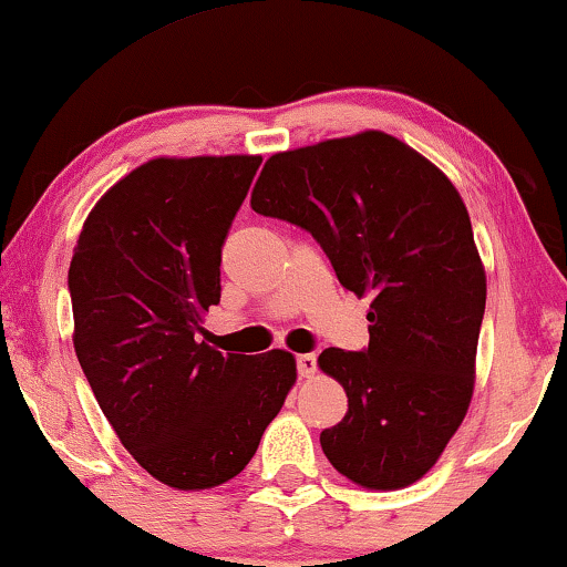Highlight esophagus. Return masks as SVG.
Segmentation results:
<instances>
[{
	"label": "esophagus",
	"mask_w": 567,
	"mask_h": 567,
	"mask_svg": "<svg viewBox=\"0 0 567 567\" xmlns=\"http://www.w3.org/2000/svg\"><path fill=\"white\" fill-rule=\"evenodd\" d=\"M297 370L302 379H312V375L318 373V360L316 354H299L297 358Z\"/></svg>",
	"instance_id": "34e87169"
}]
</instances>
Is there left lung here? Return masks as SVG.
<instances>
[{
  "mask_svg": "<svg viewBox=\"0 0 567 567\" xmlns=\"http://www.w3.org/2000/svg\"><path fill=\"white\" fill-rule=\"evenodd\" d=\"M251 209L312 234L339 284L370 297L368 347L318 358L349 404L320 433L326 457L365 488L415 484L476 381L486 272L457 188L400 138L362 131L272 155Z\"/></svg>",
  "mask_w": 567,
  "mask_h": 567,
  "instance_id": "obj_1",
  "label": "left lung"
}]
</instances>
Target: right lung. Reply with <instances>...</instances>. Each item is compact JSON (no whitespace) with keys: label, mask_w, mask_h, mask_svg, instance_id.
I'll return each instance as SVG.
<instances>
[{"label":"right lung","mask_w":567,"mask_h":567,"mask_svg":"<svg viewBox=\"0 0 567 567\" xmlns=\"http://www.w3.org/2000/svg\"><path fill=\"white\" fill-rule=\"evenodd\" d=\"M262 157H157L89 213L68 270L73 347L96 402L150 476L192 492L255 457L297 381L284 349L199 341L220 251Z\"/></svg>","instance_id":"add662e5"}]
</instances>
